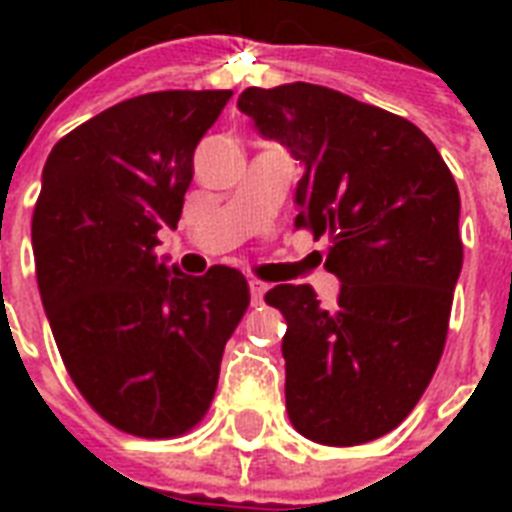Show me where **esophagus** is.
Instances as JSON below:
<instances>
[{"instance_id": "esophagus-1", "label": "esophagus", "mask_w": 512, "mask_h": 512, "mask_svg": "<svg viewBox=\"0 0 512 512\" xmlns=\"http://www.w3.org/2000/svg\"><path fill=\"white\" fill-rule=\"evenodd\" d=\"M265 292H268V284H263V281H257V279L249 281V295H252V303L255 305L263 303Z\"/></svg>"}]
</instances>
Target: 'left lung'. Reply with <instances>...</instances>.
Wrapping results in <instances>:
<instances>
[{"mask_svg": "<svg viewBox=\"0 0 512 512\" xmlns=\"http://www.w3.org/2000/svg\"><path fill=\"white\" fill-rule=\"evenodd\" d=\"M239 108L305 167L297 228L327 236L340 284L324 308L308 284L265 303L287 319V412L297 433L358 446L398 428L444 353L462 271L460 191L428 135L319 84L247 87Z\"/></svg>", "mask_w": 512, "mask_h": 512, "instance_id": "8db88e82", "label": "left lung"}]
</instances>
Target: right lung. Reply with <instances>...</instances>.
Instances as JSON below:
<instances>
[{"instance_id": "right-lung-1", "label": "right lung", "mask_w": 512, "mask_h": 512, "mask_svg": "<svg viewBox=\"0 0 512 512\" xmlns=\"http://www.w3.org/2000/svg\"><path fill=\"white\" fill-rule=\"evenodd\" d=\"M231 90H164L79 124L47 156L31 220L36 281L71 380L114 428L175 438L215 396L247 279L185 276L156 255L177 228L193 151Z\"/></svg>"}]
</instances>
